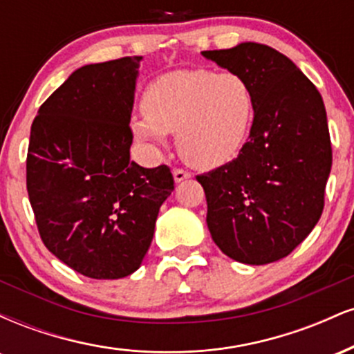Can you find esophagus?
<instances>
[{
	"label": "esophagus",
	"mask_w": 354,
	"mask_h": 354,
	"mask_svg": "<svg viewBox=\"0 0 354 354\" xmlns=\"http://www.w3.org/2000/svg\"><path fill=\"white\" fill-rule=\"evenodd\" d=\"M173 178H174V181H176V183H181V181L189 180L191 173L189 171H185V169H174Z\"/></svg>",
	"instance_id": "34e87169"
}]
</instances>
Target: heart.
<instances>
[{
  "label": "heart",
  "mask_w": 354,
  "mask_h": 354,
  "mask_svg": "<svg viewBox=\"0 0 354 354\" xmlns=\"http://www.w3.org/2000/svg\"><path fill=\"white\" fill-rule=\"evenodd\" d=\"M141 106L145 116L131 120L138 140L165 145L173 133L186 163L213 169L236 158L245 146L254 93L238 73L194 68L158 76L146 88Z\"/></svg>",
  "instance_id": "1"
}]
</instances>
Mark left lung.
Instances as JSON below:
<instances>
[{
    "label": "left lung",
    "mask_w": 354,
    "mask_h": 354,
    "mask_svg": "<svg viewBox=\"0 0 354 354\" xmlns=\"http://www.w3.org/2000/svg\"><path fill=\"white\" fill-rule=\"evenodd\" d=\"M201 55L241 75L254 93L250 140L238 158L196 176L211 238L234 261H278L323 213L333 161L323 98L293 61L266 44Z\"/></svg>",
    "instance_id": "obj_1"
}]
</instances>
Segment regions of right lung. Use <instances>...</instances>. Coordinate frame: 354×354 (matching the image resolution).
I'll return each mask as SVG.
<instances>
[{"mask_svg":"<svg viewBox=\"0 0 354 354\" xmlns=\"http://www.w3.org/2000/svg\"><path fill=\"white\" fill-rule=\"evenodd\" d=\"M141 56L81 66L31 124L26 188L44 246L93 279L141 266L174 189L168 166L129 160Z\"/></svg>","mask_w":354,"mask_h":354,"instance_id":"obj_1","label":"right lung"}]
</instances>
